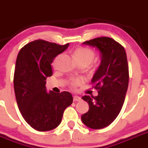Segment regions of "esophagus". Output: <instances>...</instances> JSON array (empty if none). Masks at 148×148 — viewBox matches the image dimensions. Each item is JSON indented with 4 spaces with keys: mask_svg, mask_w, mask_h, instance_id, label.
Returning <instances> with one entry per match:
<instances>
[{
    "mask_svg": "<svg viewBox=\"0 0 148 148\" xmlns=\"http://www.w3.org/2000/svg\"><path fill=\"white\" fill-rule=\"evenodd\" d=\"M73 99H74V101H80L82 100L81 97H79V96H74Z\"/></svg>",
    "mask_w": 148,
    "mask_h": 148,
    "instance_id": "1",
    "label": "esophagus"
}]
</instances>
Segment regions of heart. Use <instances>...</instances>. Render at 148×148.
Masks as SVG:
<instances>
[{"label":"heart","instance_id":"b5f03b06","mask_svg":"<svg viewBox=\"0 0 148 148\" xmlns=\"http://www.w3.org/2000/svg\"><path fill=\"white\" fill-rule=\"evenodd\" d=\"M74 55L79 64L82 63V64H85L87 66L94 60L95 58H96V52L90 48L80 47L74 50ZM60 56V55H58L55 58L53 63H52L54 66H56V63H57ZM84 82H85V79L82 77H77V78L71 79L69 82V85L71 88L75 89V88L81 86L84 83Z\"/></svg>","mask_w":148,"mask_h":148}]
</instances>
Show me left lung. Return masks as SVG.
Returning <instances> with one entry per match:
<instances>
[{"label":"left lung","mask_w":148,"mask_h":148,"mask_svg":"<svg viewBox=\"0 0 148 148\" xmlns=\"http://www.w3.org/2000/svg\"><path fill=\"white\" fill-rule=\"evenodd\" d=\"M83 44L97 47L101 62L92 79L99 94L82 96L89 110L81 118L89 128L101 129L115 120L123 105L129 79L126 53L121 44L110 37H99Z\"/></svg>","instance_id":"obj_1"}]
</instances>
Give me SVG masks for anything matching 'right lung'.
<instances>
[{
	"mask_svg": "<svg viewBox=\"0 0 148 148\" xmlns=\"http://www.w3.org/2000/svg\"><path fill=\"white\" fill-rule=\"evenodd\" d=\"M68 47L69 44L38 39L25 45L18 53L14 74L16 103L25 121L39 132L58 126L64 110L73 102L69 92L47 93L45 86L47 77L52 75L51 63Z\"/></svg>",
	"mask_w": 148,
	"mask_h": 148,
	"instance_id": "obj_1",
	"label": "right lung"
}]
</instances>
